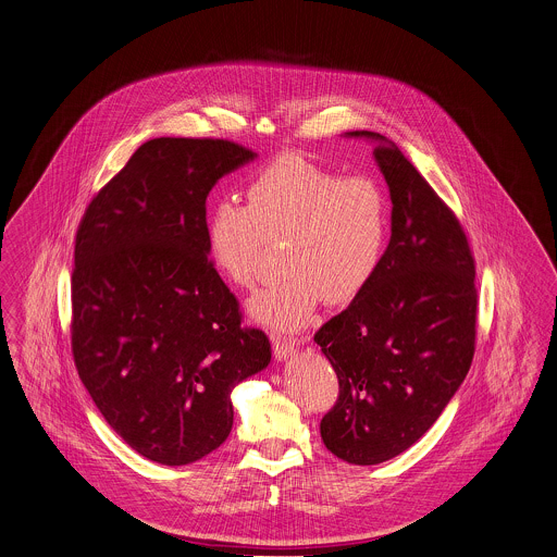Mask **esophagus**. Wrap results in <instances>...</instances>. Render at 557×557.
<instances>
[{"label":"esophagus","mask_w":557,"mask_h":557,"mask_svg":"<svg viewBox=\"0 0 557 557\" xmlns=\"http://www.w3.org/2000/svg\"><path fill=\"white\" fill-rule=\"evenodd\" d=\"M271 344H273V355L275 359H288L295 350H297V339L295 337H286V335H280V333H273L271 335Z\"/></svg>","instance_id":"34e87169"}]
</instances>
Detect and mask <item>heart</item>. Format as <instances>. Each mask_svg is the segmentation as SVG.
I'll use <instances>...</instances> for the list:
<instances>
[{
    "label": "heart",
    "mask_w": 557,
    "mask_h": 557,
    "mask_svg": "<svg viewBox=\"0 0 557 557\" xmlns=\"http://www.w3.org/2000/svg\"><path fill=\"white\" fill-rule=\"evenodd\" d=\"M246 207L222 200L207 222L213 264L239 288L260 280L271 246L286 275L260 293L251 315L273 329L308 324L320 301L350 304L375 275L388 235V205L371 177H339L306 158L282 156L246 189Z\"/></svg>",
    "instance_id": "1"
}]
</instances>
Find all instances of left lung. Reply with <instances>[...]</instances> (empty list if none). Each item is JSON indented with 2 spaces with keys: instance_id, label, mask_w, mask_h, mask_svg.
I'll use <instances>...</instances> for the list:
<instances>
[{
  "instance_id": "1",
  "label": "left lung",
  "mask_w": 557,
  "mask_h": 557,
  "mask_svg": "<svg viewBox=\"0 0 557 557\" xmlns=\"http://www.w3.org/2000/svg\"><path fill=\"white\" fill-rule=\"evenodd\" d=\"M373 156L391 191V242L359 297L313 342L337 373L324 446L355 466L397 457L442 414L476 348V264L461 222L384 136Z\"/></svg>"
}]
</instances>
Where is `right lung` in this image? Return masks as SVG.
Wrapping results in <instances>:
<instances>
[{"label":"right lung","mask_w":557,"mask_h":557,"mask_svg":"<svg viewBox=\"0 0 557 557\" xmlns=\"http://www.w3.org/2000/svg\"><path fill=\"white\" fill-rule=\"evenodd\" d=\"M251 158L226 138L147 140L76 231L74 366L107 423L164 466L215 450L233 428L231 391L271 361L207 246L211 187Z\"/></svg>","instance_id":"right-lung-1"}]
</instances>
